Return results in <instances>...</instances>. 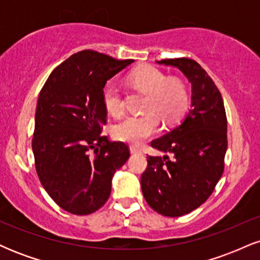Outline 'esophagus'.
<instances>
[{"label":"esophagus","mask_w":260,"mask_h":260,"mask_svg":"<svg viewBox=\"0 0 260 260\" xmlns=\"http://www.w3.org/2000/svg\"><path fill=\"white\" fill-rule=\"evenodd\" d=\"M129 150H131V154H138V153H140V149L138 147H136V145H131Z\"/></svg>","instance_id":"34e87169"}]
</instances>
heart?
Masks as SVG:
<instances>
[{
	"instance_id": "obj_1",
	"label": "heart",
	"mask_w": 260,
	"mask_h": 260,
	"mask_svg": "<svg viewBox=\"0 0 260 260\" xmlns=\"http://www.w3.org/2000/svg\"><path fill=\"white\" fill-rule=\"evenodd\" d=\"M134 88L148 94L145 113L128 115L113 126V136L129 144H140L160 128V118L174 123L183 115L188 106V90L182 80L168 79L166 74L153 66H140L128 77ZM103 103L106 111L120 116L124 110L121 88L115 82H107L103 89Z\"/></svg>"
}]
</instances>
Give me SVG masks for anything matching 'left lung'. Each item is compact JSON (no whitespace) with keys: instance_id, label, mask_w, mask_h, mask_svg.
<instances>
[{"instance_id":"8db88e82","label":"left lung","mask_w":260,"mask_h":260,"mask_svg":"<svg viewBox=\"0 0 260 260\" xmlns=\"http://www.w3.org/2000/svg\"><path fill=\"white\" fill-rule=\"evenodd\" d=\"M177 67L192 84V107L180 126L150 143L165 156L148 155L140 177L149 207L164 216L186 215L215 189L225 168L228 118L215 83L194 59L156 61Z\"/></svg>"}]
</instances>
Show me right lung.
<instances>
[{"label": "right lung", "mask_w": 260, "mask_h": 260, "mask_svg": "<svg viewBox=\"0 0 260 260\" xmlns=\"http://www.w3.org/2000/svg\"><path fill=\"white\" fill-rule=\"evenodd\" d=\"M133 59L84 50L57 66L39 94L31 147L39 180L58 207L74 215L99 210L111 193L113 174L129 148L101 131L106 82Z\"/></svg>", "instance_id": "add662e5"}]
</instances>
